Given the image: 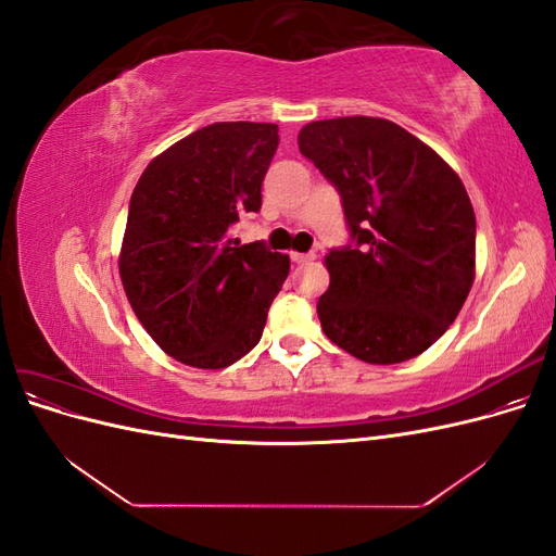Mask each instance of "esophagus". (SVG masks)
Masks as SVG:
<instances>
[{"label":"esophagus","instance_id":"34e87169","mask_svg":"<svg viewBox=\"0 0 556 556\" xmlns=\"http://www.w3.org/2000/svg\"><path fill=\"white\" fill-rule=\"evenodd\" d=\"M290 260H292L294 264H304V262L315 260V255H313V252H290Z\"/></svg>","mask_w":556,"mask_h":556}]
</instances>
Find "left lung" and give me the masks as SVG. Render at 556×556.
<instances>
[{
  "label": "left lung",
  "mask_w": 556,
  "mask_h": 556,
  "mask_svg": "<svg viewBox=\"0 0 556 556\" xmlns=\"http://www.w3.org/2000/svg\"><path fill=\"white\" fill-rule=\"evenodd\" d=\"M299 150L341 194L350 241L325 257L327 339L368 364L422 355L459 315L476 276V213L433 150L382 117H333Z\"/></svg>",
  "instance_id": "left-lung-1"
}]
</instances>
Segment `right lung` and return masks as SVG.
I'll return each mask as SVG.
<instances>
[{
  "instance_id": "add662e5",
  "label": "right lung",
  "mask_w": 556,
  "mask_h": 556,
  "mask_svg": "<svg viewBox=\"0 0 556 556\" xmlns=\"http://www.w3.org/2000/svg\"><path fill=\"white\" fill-rule=\"evenodd\" d=\"M278 125L213 123L146 166L129 199L121 278L143 329L174 359L225 368L262 339L290 257L231 227L262 208Z\"/></svg>"
}]
</instances>
